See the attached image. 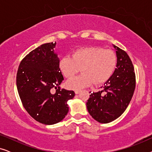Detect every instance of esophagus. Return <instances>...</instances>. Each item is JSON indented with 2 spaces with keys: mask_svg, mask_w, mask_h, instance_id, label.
Here are the masks:
<instances>
[{
  "mask_svg": "<svg viewBox=\"0 0 152 152\" xmlns=\"http://www.w3.org/2000/svg\"><path fill=\"white\" fill-rule=\"evenodd\" d=\"M80 90H75V94H79L80 93Z\"/></svg>",
  "mask_w": 152,
  "mask_h": 152,
  "instance_id": "esophagus-1",
  "label": "esophagus"
}]
</instances>
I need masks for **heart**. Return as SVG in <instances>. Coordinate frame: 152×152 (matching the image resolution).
<instances>
[{
  "mask_svg": "<svg viewBox=\"0 0 152 152\" xmlns=\"http://www.w3.org/2000/svg\"><path fill=\"white\" fill-rule=\"evenodd\" d=\"M116 66V57L113 52L96 46L79 48L72 57L64 56L59 61V68L66 77H71L80 71V75L66 82L68 88L79 90L88 86L93 82L102 84L109 80Z\"/></svg>",
  "mask_w": 152,
  "mask_h": 152,
  "instance_id": "1",
  "label": "heart"
}]
</instances>
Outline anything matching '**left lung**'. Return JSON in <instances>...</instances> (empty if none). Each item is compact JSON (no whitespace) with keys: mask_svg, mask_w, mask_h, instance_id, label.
<instances>
[{"mask_svg":"<svg viewBox=\"0 0 152 152\" xmlns=\"http://www.w3.org/2000/svg\"><path fill=\"white\" fill-rule=\"evenodd\" d=\"M117 64L113 75L101 86V91L91 93L86 102L88 113L100 123H109L124 113L136 87L134 66L126 52L115 45Z\"/></svg>","mask_w":152,"mask_h":152,"instance_id":"8db88e82","label":"left lung"}]
</instances>
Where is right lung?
I'll use <instances>...</instances> for the list:
<instances>
[{
	"label": "right lung",
	"mask_w": 152,
	"mask_h": 152,
	"mask_svg": "<svg viewBox=\"0 0 152 152\" xmlns=\"http://www.w3.org/2000/svg\"><path fill=\"white\" fill-rule=\"evenodd\" d=\"M56 44L44 43L31 51L20 62L16 75V86L24 108L35 120L47 125L66 117L68 101L75 96L73 91L59 88L64 77L55 51ZM53 88L55 94L51 93Z\"/></svg>",
	"instance_id": "obj_1"
}]
</instances>
